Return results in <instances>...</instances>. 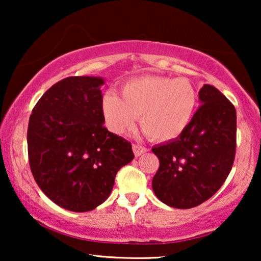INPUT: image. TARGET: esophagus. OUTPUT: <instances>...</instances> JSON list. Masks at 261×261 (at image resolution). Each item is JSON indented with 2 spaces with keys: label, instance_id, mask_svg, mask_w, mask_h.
I'll return each instance as SVG.
<instances>
[{
  "label": "esophagus",
  "instance_id": "1",
  "mask_svg": "<svg viewBox=\"0 0 261 261\" xmlns=\"http://www.w3.org/2000/svg\"><path fill=\"white\" fill-rule=\"evenodd\" d=\"M132 148H133V152H134L135 156H140L142 153L147 152V148L144 147V146H140V145L133 144V145H132Z\"/></svg>",
  "mask_w": 261,
  "mask_h": 261
}]
</instances>
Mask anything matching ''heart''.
I'll use <instances>...</instances> for the list:
<instances>
[{
	"label": "heart",
	"instance_id": "heart-1",
	"mask_svg": "<svg viewBox=\"0 0 261 261\" xmlns=\"http://www.w3.org/2000/svg\"><path fill=\"white\" fill-rule=\"evenodd\" d=\"M121 96L108 91L102 109L107 126L114 133L134 127L140 116L144 133L154 141H170L187 130L198 107V92L187 78L142 76L129 80Z\"/></svg>",
	"mask_w": 261,
	"mask_h": 261
}]
</instances>
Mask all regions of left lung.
<instances>
[{
    "label": "left lung",
    "instance_id": "1",
    "mask_svg": "<svg viewBox=\"0 0 261 261\" xmlns=\"http://www.w3.org/2000/svg\"><path fill=\"white\" fill-rule=\"evenodd\" d=\"M201 107L177 139L152 152L159 169L152 179L156 197L169 206L190 209L209 199L229 174L237 148V112L222 92L204 84Z\"/></svg>",
    "mask_w": 261,
    "mask_h": 261
}]
</instances>
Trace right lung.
<instances>
[{
  "mask_svg": "<svg viewBox=\"0 0 261 261\" xmlns=\"http://www.w3.org/2000/svg\"><path fill=\"white\" fill-rule=\"evenodd\" d=\"M102 77H67L33 108L28 158L42 192L70 212H90L113 190L121 167L134 158L130 142L110 133L102 109Z\"/></svg>",
  "mask_w": 261,
  "mask_h": 261,
  "instance_id": "obj_1",
  "label": "right lung"
}]
</instances>
